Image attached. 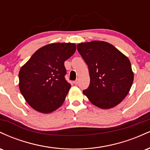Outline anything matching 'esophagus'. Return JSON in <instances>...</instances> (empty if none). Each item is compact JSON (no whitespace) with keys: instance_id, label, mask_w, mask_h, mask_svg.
Instances as JSON below:
<instances>
[{"instance_id":"34e87169","label":"esophagus","mask_w":150,"mask_h":150,"mask_svg":"<svg viewBox=\"0 0 150 150\" xmlns=\"http://www.w3.org/2000/svg\"><path fill=\"white\" fill-rule=\"evenodd\" d=\"M78 82H79V80H76L75 82H74V84H75V85H77V84H78Z\"/></svg>"}]
</instances>
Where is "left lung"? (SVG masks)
Segmentation results:
<instances>
[{
  "label": "left lung",
  "mask_w": 150,
  "mask_h": 150,
  "mask_svg": "<svg viewBox=\"0 0 150 150\" xmlns=\"http://www.w3.org/2000/svg\"><path fill=\"white\" fill-rule=\"evenodd\" d=\"M89 68L90 84L83 94L97 107L108 109L128 95L134 75L128 57L112 44L102 41L77 45Z\"/></svg>",
  "instance_id": "8db88e82"
}]
</instances>
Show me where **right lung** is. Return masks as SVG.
I'll return each mask as SVG.
<instances>
[{"instance_id":"add662e5","label":"right lung","mask_w":150,"mask_h":150,"mask_svg":"<svg viewBox=\"0 0 150 150\" xmlns=\"http://www.w3.org/2000/svg\"><path fill=\"white\" fill-rule=\"evenodd\" d=\"M73 43H53L38 49L19 72V87L34 110L49 113L64 102L71 87L64 62L74 54Z\"/></svg>"}]
</instances>
